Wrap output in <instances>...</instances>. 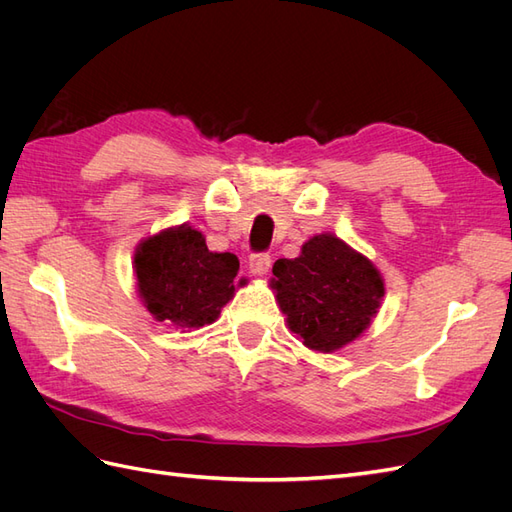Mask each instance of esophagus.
<instances>
[{
    "instance_id": "34e87169",
    "label": "esophagus",
    "mask_w": 512,
    "mask_h": 512,
    "mask_svg": "<svg viewBox=\"0 0 512 512\" xmlns=\"http://www.w3.org/2000/svg\"><path fill=\"white\" fill-rule=\"evenodd\" d=\"M247 267H250V273L256 275V277L267 275L269 269H271V256L269 254H256V256L250 258V265H247Z\"/></svg>"
}]
</instances>
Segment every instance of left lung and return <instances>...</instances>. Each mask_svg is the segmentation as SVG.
I'll return each instance as SVG.
<instances>
[{
    "mask_svg": "<svg viewBox=\"0 0 512 512\" xmlns=\"http://www.w3.org/2000/svg\"><path fill=\"white\" fill-rule=\"evenodd\" d=\"M269 286L288 329L327 354L369 329L386 292L374 262L333 232L309 237L297 258L275 260Z\"/></svg>",
    "mask_w": 512,
    "mask_h": 512,
    "instance_id": "8db88e82",
    "label": "left lung"
}]
</instances>
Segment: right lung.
Here are the masks:
<instances>
[{
    "label": "right lung",
    "instance_id": "obj_1",
    "mask_svg": "<svg viewBox=\"0 0 512 512\" xmlns=\"http://www.w3.org/2000/svg\"><path fill=\"white\" fill-rule=\"evenodd\" d=\"M136 292L153 320L188 333L220 318L235 297L239 260L211 252L205 235L190 224L168 226L145 237L134 250Z\"/></svg>",
    "mask_w": 512,
    "mask_h": 512
}]
</instances>
